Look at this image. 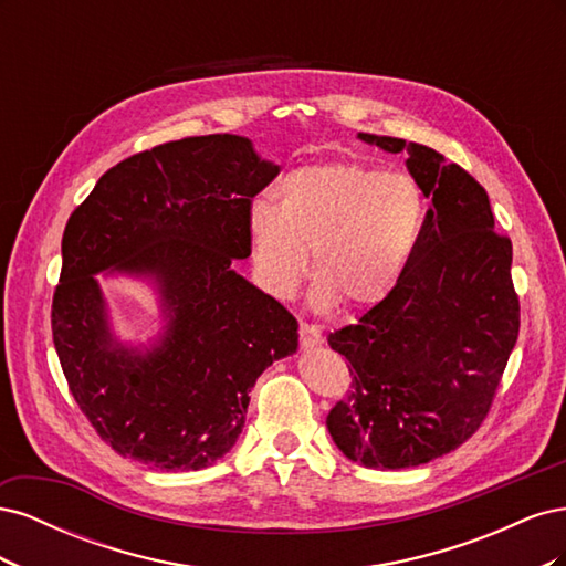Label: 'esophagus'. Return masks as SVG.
Wrapping results in <instances>:
<instances>
[{
  "label": "esophagus",
  "instance_id": "1",
  "mask_svg": "<svg viewBox=\"0 0 566 566\" xmlns=\"http://www.w3.org/2000/svg\"><path fill=\"white\" fill-rule=\"evenodd\" d=\"M300 345H302V349H314V347L323 345V333L318 325L300 323Z\"/></svg>",
  "mask_w": 566,
  "mask_h": 566
}]
</instances>
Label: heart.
<instances>
[{
  "label": "heart",
  "mask_w": 566,
  "mask_h": 566,
  "mask_svg": "<svg viewBox=\"0 0 566 566\" xmlns=\"http://www.w3.org/2000/svg\"><path fill=\"white\" fill-rule=\"evenodd\" d=\"M424 202L406 175H382L358 163L306 165L276 186V202L248 208L252 264L269 295L287 300L300 287L312 250V304L361 312L399 285L422 231Z\"/></svg>",
  "instance_id": "heart-1"
}]
</instances>
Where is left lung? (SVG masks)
I'll return each mask as SVG.
<instances>
[{"mask_svg":"<svg viewBox=\"0 0 566 566\" xmlns=\"http://www.w3.org/2000/svg\"><path fill=\"white\" fill-rule=\"evenodd\" d=\"M358 139L406 150L432 208L391 295L328 337L349 361L352 391L325 424L349 460L403 470L451 453L482 424L517 342L520 300L512 243L493 231L482 184L422 144Z\"/></svg>","mask_w":566,"mask_h":566,"instance_id":"1","label":"left lung"}]
</instances>
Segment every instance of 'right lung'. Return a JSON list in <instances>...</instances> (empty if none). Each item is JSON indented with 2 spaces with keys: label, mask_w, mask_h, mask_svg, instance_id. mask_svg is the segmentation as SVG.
Instances as JSON below:
<instances>
[{
  "label": "right lung",
  "mask_w": 566,
  "mask_h": 566,
  "mask_svg": "<svg viewBox=\"0 0 566 566\" xmlns=\"http://www.w3.org/2000/svg\"><path fill=\"white\" fill-rule=\"evenodd\" d=\"M279 172L248 136H191L117 163L67 219L54 347L119 455L163 472L214 465L256 378L297 352L295 316L233 269L250 256V200ZM96 272L157 293L164 325L148 346L114 335Z\"/></svg>",
  "instance_id": "right-lung-1"
}]
</instances>
